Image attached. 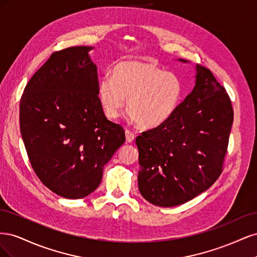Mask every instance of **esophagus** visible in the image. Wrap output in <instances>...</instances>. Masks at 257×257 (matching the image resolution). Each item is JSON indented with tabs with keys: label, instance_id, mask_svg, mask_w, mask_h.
I'll return each mask as SVG.
<instances>
[{
	"label": "esophagus",
	"instance_id": "esophagus-1",
	"mask_svg": "<svg viewBox=\"0 0 257 257\" xmlns=\"http://www.w3.org/2000/svg\"><path fill=\"white\" fill-rule=\"evenodd\" d=\"M125 138H126V142H127V143H133L134 139H135V135H134L133 133H132L131 131L126 130V131H125Z\"/></svg>",
	"mask_w": 257,
	"mask_h": 257
}]
</instances>
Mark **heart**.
Wrapping results in <instances>:
<instances>
[{"label": "heart", "mask_w": 257, "mask_h": 257, "mask_svg": "<svg viewBox=\"0 0 257 257\" xmlns=\"http://www.w3.org/2000/svg\"><path fill=\"white\" fill-rule=\"evenodd\" d=\"M111 76L100 79L97 87L100 106L109 119L118 118L127 98L128 120L144 128H155L172 118L181 103L180 78L151 62H119Z\"/></svg>", "instance_id": "1"}]
</instances>
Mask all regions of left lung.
Segmentation results:
<instances>
[{
  "instance_id": "1",
  "label": "left lung",
  "mask_w": 257,
  "mask_h": 257,
  "mask_svg": "<svg viewBox=\"0 0 257 257\" xmlns=\"http://www.w3.org/2000/svg\"><path fill=\"white\" fill-rule=\"evenodd\" d=\"M195 72L194 89L172 118L136 138L138 189L155 206L184 204L208 190L222 173L234 111L213 74L198 64Z\"/></svg>"
}]
</instances>
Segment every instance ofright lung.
<instances>
[{"mask_svg":"<svg viewBox=\"0 0 257 257\" xmlns=\"http://www.w3.org/2000/svg\"><path fill=\"white\" fill-rule=\"evenodd\" d=\"M78 46L51 54L28 82L20 100V132L35 174L68 199L90 195L104 166L125 142L107 120L97 95V67Z\"/></svg>","mask_w":257,"mask_h":257,"instance_id":"add662e5","label":"right lung"}]
</instances>
